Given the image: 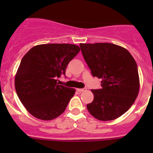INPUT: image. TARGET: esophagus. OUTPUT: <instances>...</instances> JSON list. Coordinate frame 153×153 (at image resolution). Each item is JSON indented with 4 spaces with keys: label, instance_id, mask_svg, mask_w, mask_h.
<instances>
[{
    "label": "esophagus",
    "instance_id": "esophagus-1",
    "mask_svg": "<svg viewBox=\"0 0 153 153\" xmlns=\"http://www.w3.org/2000/svg\"><path fill=\"white\" fill-rule=\"evenodd\" d=\"M76 90H77L78 92H79V93H81V92H83V91H85V90H86V88H83V89H76Z\"/></svg>",
    "mask_w": 153,
    "mask_h": 153
}]
</instances>
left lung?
Instances as JSON below:
<instances>
[{
    "label": "left lung",
    "instance_id": "left-lung-1",
    "mask_svg": "<svg viewBox=\"0 0 153 153\" xmlns=\"http://www.w3.org/2000/svg\"><path fill=\"white\" fill-rule=\"evenodd\" d=\"M79 46L92 75L102 79V88L91 90L94 99L86 105L88 111L101 121L121 117L134 103L140 90L134 58L124 47L109 43Z\"/></svg>",
    "mask_w": 153,
    "mask_h": 153
}]
</instances>
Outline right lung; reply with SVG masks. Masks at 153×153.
I'll use <instances>...</instances> for the list:
<instances>
[{"instance_id":"obj_1","label":"right lung","mask_w":153,"mask_h":153,"mask_svg":"<svg viewBox=\"0 0 153 153\" xmlns=\"http://www.w3.org/2000/svg\"><path fill=\"white\" fill-rule=\"evenodd\" d=\"M80 49L69 44H40L21 60L14 85L19 99L32 116L42 120L56 118L65 111L75 89L57 83Z\"/></svg>"}]
</instances>
